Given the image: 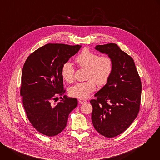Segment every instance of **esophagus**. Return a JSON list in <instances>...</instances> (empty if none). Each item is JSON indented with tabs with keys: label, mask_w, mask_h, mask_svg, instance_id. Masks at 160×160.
Wrapping results in <instances>:
<instances>
[{
	"label": "esophagus",
	"mask_w": 160,
	"mask_h": 160,
	"mask_svg": "<svg viewBox=\"0 0 160 160\" xmlns=\"http://www.w3.org/2000/svg\"><path fill=\"white\" fill-rule=\"evenodd\" d=\"M78 101H79V102H80V104H85V103H86L87 102V101L85 100V99H83V98H81V99H78Z\"/></svg>",
	"instance_id": "esophagus-1"
}]
</instances>
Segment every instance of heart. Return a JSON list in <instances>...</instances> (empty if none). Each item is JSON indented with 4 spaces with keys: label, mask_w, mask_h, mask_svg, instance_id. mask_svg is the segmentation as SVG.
I'll use <instances>...</instances> for the list:
<instances>
[{
    "label": "heart",
    "mask_w": 160,
    "mask_h": 160,
    "mask_svg": "<svg viewBox=\"0 0 160 160\" xmlns=\"http://www.w3.org/2000/svg\"><path fill=\"white\" fill-rule=\"evenodd\" d=\"M77 64L87 68L85 82H80L70 89V94L78 98H85L96 90L99 85L106 84L110 78L113 68L112 61L108 56H99L98 54L88 49L83 50L75 59ZM62 78L68 83L74 81V69L70 62H64L61 70Z\"/></svg>",
    "instance_id": "obj_1"
}]
</instances>
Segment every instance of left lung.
<instances>
[{
  "mask_svg": "<svg viewBox=\"0 0 160 160\" xmlns=\"http://www.w3.org/2000/svg\"><path fill=\"white\" fill-rule=\"evenodd\" d=\"M95 49L108 54L113 68L106 84L90 100L92 122L95 129L108 138L116 137L132 123L141 104L142 83L133 59L116 43L96 45Z\"/></svg>",
  "mask_w": 160,
  "mask_h": 160,
  "instance_id": "left-lung-1",
  "label": "left lung"
}]
</instances>
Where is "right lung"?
<instances>
[{"instance_id":"1","label":"right lung","mask_w":160,"mask_h":160,"mask_svg":"<svg viewBox=\"0 0 160 160\" xmlns=\"http://www.w3.org/2000/svg\"><path fill=\"white\" fill-rule=\"evenodd\" d=\"M81 47L48 43L32 52L22 68L20 88L22 104L33 127L45 135L52 137L61 133L69 114L78 104L76 98L64 95L66 90L61 70ZM58 96L62 100L55 105L53 101Z\"/></svg>"}]
</instances>
